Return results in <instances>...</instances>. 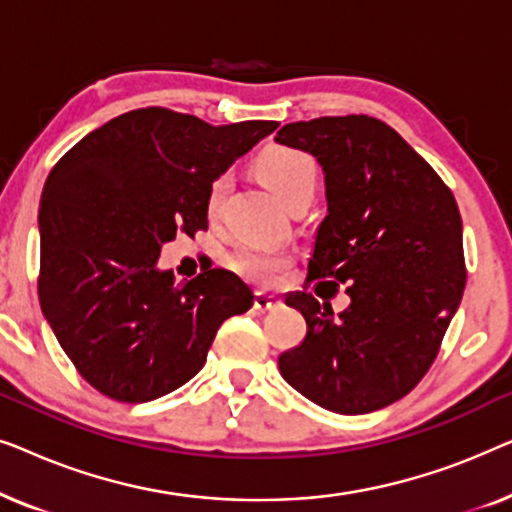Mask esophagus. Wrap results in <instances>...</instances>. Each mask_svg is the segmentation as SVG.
<instances>
[{"instance_id":"1","label":"esophagus","mask_w":512,"mask_h":512,"mask_svg":"<svg viewBox=\"0 0 512 512\" xmlns=\"http://www.w3.org/2000/svg\"><path fill=\"white\" fill-rule=\"evenodd\" d=\"M254 307L258 312H270V310H277V307H282V300H279L277 296H272V293L258 291L254 298Z\"/></svg>"}]
</instances>
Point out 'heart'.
Returning a JSON list of instances; mask_svg holds the SVG:
<instances>
[{"mask_svg": "<svg viewBox=\"0 0 512 512\" xmlns=\"http://www.w3.org/2000/svg\"><path fill=\"white\" fill-rule=\"evenodd\" d=\"M256 170L261 172L265 184L275 191L277 198L282 200L286 207H289L296 198H300V195L314 193L319 179L317 163H314L310 153L279 144L268 146V149L261 151V156L256 158ZM226 191V174L214 177L205 195L207 216L214 219V216L219 214L223 198H226ZM289 263L291 258L286 254L265 249H242L237 251L233 261H230L237 275H242L244 279H249V282L254 284H272L286 268H289Z\"/></svg>", "mask_w": 512, "mask_h": 512, "instance_id": "b5f03b06", "label": "heart"}]
</instances>
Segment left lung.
Instances as JSON below:
<instances>
[{
	"instance_id": "left-lung-1",
	"label": "left lung",
	"mask_w": 512,
	"mask_h": 512,
	"mask_svg": "<svg viewBox=\"0 0 512 512\" xmlns=\"http://www.w3.org/2000/svg\"><path fill=\"white\" fill-rule=\"evenodd\" d=\"M277 142L324 167L328 214L307 282L347 284L352 303L293 293L307 321L300 347L279 356L293 389L340 415H366L410 394L429 373L464 296L457 200L436 170L387 123L366 114L289 123Z\"/></svg>"
}]
</instances>
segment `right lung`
I'll list each match as a JSON object with an SVG mask.
<instances>
[{"label":"right lung","mask_w":512,"mask_h":512,"mask_svg":"<svg viewBox=\"0 0 512 512\" xmlns=\"http://www.w3.org/2000/svg\"><path fill=\"white\" fill-rule=\"evenodd\" d=\"M277 121L214 128L165 107L121 114L74 144L39 205V303L90 387L146 403L205 366L219 326L254 305L233 272L177 286L160 247L207 228L205 195Z\"/></svg>","instance_id":"1"}]
</instances>
